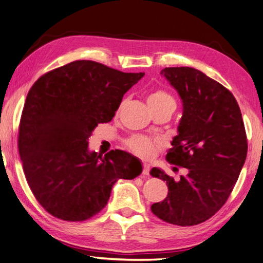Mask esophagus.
<instances>
[{
	"label": "esophagus",
	"mask_w": 263,
	"mask_h": 263,
	"mask_svg": "<svg viewBox=\"0 0 263 263\" xmlns=\"http://www.w3.org/2000/svg\"><path fill=\"white\" fill-rule=\"evenodd\" d=\"M149 171H151V167H149L148 164L143 163V165H142V174H143V176H148Z\"/></svg>",
	"instance_id": "obj_1"
}]
</instances>
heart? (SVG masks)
Masks as SVG:
<instances>
[{"label": "heart", "instance_id": "1", "mask_svg": "<svg viewBox=\"0 0 263 263\" xmlns=\"http://www.w3.org/2000/svg\"><path fill=\"white\" fill-rule=\"evenodd\" d=\"M147 101L152 111L162 109V108H172L174 110L177 107V102L173 96L163 89L153 91L148 96ZM125 145L128 151H131L135 155L145 159L153 158L159 148V142L152 140L145 136H132L127 139Z\"/></svg>", "mask_w": 263, "mask_h": 263}]
</instances>
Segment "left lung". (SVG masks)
<instances>
[{"label":"left lung","mask_w":263,"mask_h":263,"mask_svg":"<svg viewBox=\"0 0 263 263\" xmlns=\"http://www.w3.org/2000/svg\"><path fill=\"white\" fill-rule=\"evenodd\" d=\"M161 74L178 91L183 115L166 161L187 168L174 180L153 167L151 176L166 181L168 193L152 212L167 223L195 226L212 218L227 202L248 154L239 106L219 82L192 67H166Z\"/></svg>","instance_id":"8db88e82"}]
</instances>
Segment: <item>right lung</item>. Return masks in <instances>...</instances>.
Here are the masks:
<instances>
[{
	"label": "right lung",
	"instance_id": "1",
	"mask_svg": "<svg viewBox=\"0 0 263 263\" xmlns=\"http://www.w3.org/2000/svg\"><path fill=\"white\" fill-rule=\"evenodd\" d=\"M143 75L76 60L48 71L30 87L20 118L19 155L36 200L54 218L91 219L106 206L118 179L132 180L142 172L131 154L115 149L102 156L87 151V143Z\"/></svg>",
	"mask_w": 263,
	"mask_h": 263
}]
</instances>
